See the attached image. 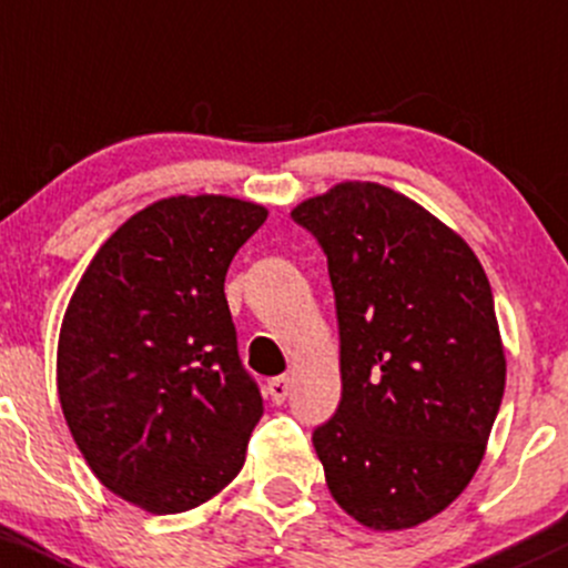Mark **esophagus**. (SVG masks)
I'll return each instance as SVG.
<instances>
[{"mask_svg":"<svg viewBox=\"0 0 568 568\" xmlns=\"http://www.w3.org/2000/svg\"><path fill=\"white\" fill-rule=\"evenodd\" d=\"M268 397H272V403H285V397H288L291 392V378H285V375H280V378H272L268 381Z\"/></svg>","mask_w":568,"mask_h":568,"instance_id":"1","label":"esophagus"}]
</instances>
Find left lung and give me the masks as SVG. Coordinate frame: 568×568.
Here are the masks:
<instances>
[{"mask_svg": "<svg viewBox=\"0 0 568 568\" xmlns=\"http://www.w3.org/2000/svg\"><path fill=\"white\" fill-rule=\"evenodd\" d=\"M291 217L324 247L337 304L343 397L313 433L326 487L364 528H416L474 479L504 397L485 268L378 182L334 184Z\"/></svg>", "mask_w": 568, "mask_h": 568, "instance_id": "left-lung-1", "label": "left lung"}]
</instances>
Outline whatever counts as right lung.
<instances>
[{
	"label": "right lung",
	"mask_w": 568,
	"mask_h": 568,
	"mask_svg": "<svg viewBox=\"0 0 568 568\" xmlns=\"http://www.w3.org/2000/svg\"><path fill=\"white\" fill-rule=\"evenodd\" d=\"M266 206L171 195L89 261L64 310L57 389L92 474L149 515L195 509L234 481L264 416L225 300Z\"/></svg>",
	"instance_id": "right-lung-1"
}]
</instances>
